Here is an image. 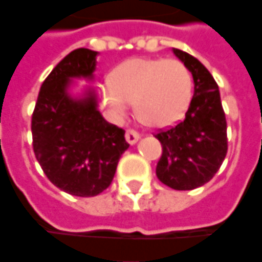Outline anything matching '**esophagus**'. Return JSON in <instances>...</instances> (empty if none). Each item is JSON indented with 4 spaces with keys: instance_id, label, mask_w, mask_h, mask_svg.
<instances>
[{
    "instance_id": "esophagus-1",
    "label": "esophagus",
    "mask_w": 262,
    "mask_h": 262,
    "mask_svg": "<svg viewBox=\"0 0 262 262\" xmlns=\"http://www.w3.org/2000/svg\"><path fill=\"white\" fill-rule=\"evenodd\" d=\"M125 140H127L128 144H135L137 141L140 140V134L135 131V129H131V128H128L127 131H125Z\"/></svg>"
}]
</instances>
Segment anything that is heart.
I'll return each instance as SVG.
<instances>
[{"instance_id": "1", "label": "heart", "mask_w": 262, "mask_h": 262, "mask_svg": "<svg viewBox=\"0 0 262 262\" xmlns=\"http://www.w3.org/2000/svg\"><path fill=\"white\" fill-rule=\"evenodd\" d=\"M192 87L190 70L181 60L138 57L120 64L101 92L114 116H124L134 103L135 114L144 124L165 128L183 117Z\"/></svg>"}]
</instances>
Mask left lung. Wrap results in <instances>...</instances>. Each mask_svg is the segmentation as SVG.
Masks as SVG:
<instances>
[{
  "instance_id": "left-lung-1",
  "label": "left lung",
  "mask_w": 262,
  "mask_h": 262,
  "mask_svg": "<svg viewBox=\"0 0 262 262\" xmlns=\"http://www.w3.org/2000/svg\"><path fill=\"white\" fill-rule=\"evenodd\" d=\"M173 53L186 64L194 81V94L185 120L159 129L162 145L157 176L175 190H192L210 181L227 154V122L216 80L202 63L181 49Z\"/></svg>"
}]
</instances>
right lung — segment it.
Instances as JSON below:
<instances>
[{
    "label": "right lung",
    "mask_w": 262,
    "mask_h": 262,
    "mask_svg": "<svg viewBox=\"0 0 262 262\" xmlns=\"http://www.w3.org/2000/svg\"><path fill=\"white\" fill-rule=\"evenodd\" d=\"M97 52L79 48L57 63L39 90L32 114V146L43 173L60 190L92 198L110 186L128 144L122 128L97 110L96 94H68L72 77L92 79Z\"/></svg>",
    "instance_id": "1"
}]
</instances>
